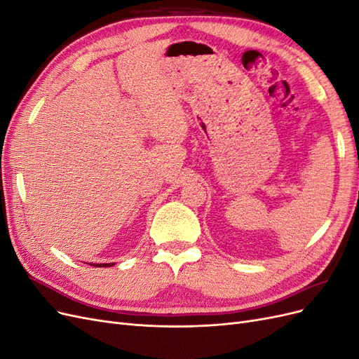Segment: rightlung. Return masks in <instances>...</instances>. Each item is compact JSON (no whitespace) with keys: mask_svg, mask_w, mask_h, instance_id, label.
<instances>
[{"mask_svg":"<svg viewBox=\"0 0 359 359\" xmlns=\"http://www.w3.org/2000/svg\"><path fill=\"white\" fill-rule=\"evenodd\" d=\"M112 265L114 264H97V265L94 264V266H112Z\"/></svg>","mask_w":359,"mask_h":359,"instance_id":"add662e5","label":"right lung"}]
</instances>
